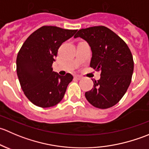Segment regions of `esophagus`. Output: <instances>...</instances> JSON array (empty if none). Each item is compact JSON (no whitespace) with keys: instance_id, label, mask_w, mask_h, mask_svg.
<instances>
[{"instance_id":"esophagus-1","label":"esophagus","mask_w":149,"mask_h":149,"mask_svg":"<svg viewBox=\"0 0 149 149\" xmlns=\"http://www.w3.org/2000/svg\"><path fill=\"white\" fill-rule=\"evenodd\" d=\"M74 79H76V80H80V79H81V76H79V75H76V76H74Z\"/></svg>"}]
</instances>
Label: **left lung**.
<instances>
[{
    "label": "left lung",
    "mask_w": 149,
    "mask_h": 149,
    "mask_svg": "<svg viewBox=\"0 0 149 149\" xmlns=\"http://www.w3.org/2000/svg\"><path fill=\"white\" fill-rule=\"evenodd\" d=\"M77 37L91 47L90 66L101 72L100 80L93 81L94 88L85 93L86 98L100 109L114 106L131 82L134 63L130 49L119 36L104 26L81 29L74 36Z\"/></svg>",
    "instance_id": "8db88e82"
}]
</instances>
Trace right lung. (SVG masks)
I'll use <instances>...</instances> for the list:
<instances>
[{
  "mask_svg": "<svg viewBox=\"0 0 149 149\" xmlns=\"http://www.w3.org/2000/svg\"><path fill=\"white\" fill-rule=\"evenodd\" d=\"M77 29L54 26H42L28 37L16 58V72L21 86L28 100L36 106L53 107L63 100L70 73L61 76L52 65L63 42L74 35Z\"/></svg>",
  "mask_w": 149,
  "mask_h": 149,
  "instance_id": "add662e5",
  "label": "right lung"
}]
</instances>
